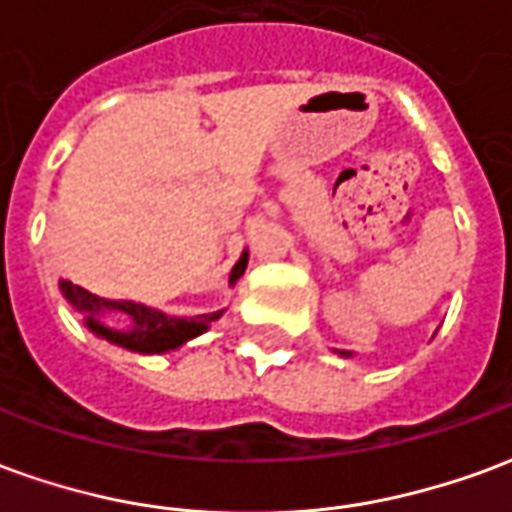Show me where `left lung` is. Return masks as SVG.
Instances as JSON below:
<instances>
[{
    "label": "left lung",
    "mask_w": 512,
    "mask_h": 512,
    "mask_svg": "<svg viewBox=\"0 0 512 512\" xmlns=\"http://www.w3.org/2000/svg\"><path fill=\"white\" fill-rule=\"evenodd\" d=\"M340 356H351V354H348V351H340Z\"/></svg>",
    "instance_id": "1"
}]
</instances>
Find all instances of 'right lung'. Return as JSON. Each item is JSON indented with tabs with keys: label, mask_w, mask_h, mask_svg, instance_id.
<instances>
[{
	"label": "right lung",
	"mask_w": 512,
	"mask_h": 512,
	"mask_svg": "<svg viewBox=\"0 0 512 512\" xmlns=\"http://www.w3.org/2000/svg\"><path fill=\"white\" fill-rule=\"evenodd\" d=\"M246 260L249 255H241V260L235 263L233 271H230V285H235L241 274H244ZM62 296L68 299L73 310L84 312V323L87 329L95 332L98 337H104L109 343L123 345L128 351H136V354H167V351H175L183 343L194 340L197 334L208 332V326L213 321L222 318L224 310L208 312V315H194V318H169L164 312L153 310V307H145V304H136V301H112L101 299L90 290L73 285L68 279L60 282ZM109 311H117L118 314H126L129 318V326L126 330H109L100 318Z\"/></svg>",
	"instance_id": "1"
}]
</instances>
